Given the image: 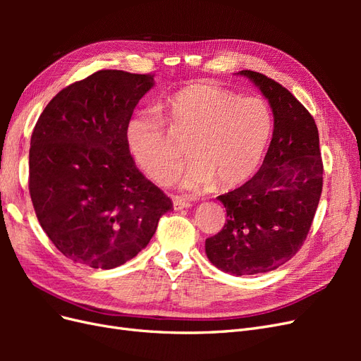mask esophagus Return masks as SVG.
I'll return each instance as SVG.
<instances>
[{
    "label": "esophagus",
    "instance_id": "esophagus-1",
    "mask_svg": "<svg viewBox=\"0 0 361 361\" xmlns=\"http://www.w3.org/2000/svg\"><path fill=\"white\" fill-rule=\"evenodd\" d=\"M173 206H174V209H176V211H180V209H187V207L191 206V203L187 202V200H183V199L176 197L173 200Z\"/></svg>",
    "mask_w": 361,
    "mask_h": 361
}]
</instances>
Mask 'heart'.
<instances>
[{
    "label": "heart",
    "mask_w": 361,
    "mask_h": 361,
    "mask_svg": "<svg viewBox=\"0 0 361 361\" xmlns=\"http://www.w3.org/2000/svg\"><path fill=\"white\" fill-rule=\"evenodd\" d=\"M166 105L171 125L190 133L185 150L191 158L171 176L180 190L199 192L215 180L232 187L256 170L272 134V114L264 99L238 97L215 82H194L174 92ZM126 141L152 179L164 182L170 176L179 150L167 138L158 111L134 114Z\"/></svg>",
    "instance_id": "1"
}]
</instances>
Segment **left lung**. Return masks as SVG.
Returning a JSON list of instances; mask_svg holds the SVG:
<instances>
[{"instance_id":"1","label":"left lung","mask_w":361,"mask_h":361,"mask_svg":"<svg viewBox=\"0 0 361 361\" xmlns=\"http://www.w3.org/2000/svg\"><path fill=\"white\" fill-rule=\"evenodd\" d=\"M268 101L274 129L259 171L218 195L227 212L223 231L207 238L211 264L232 276L279 268L301 248L322 192L318 128L289 90L268 76L241 71Z\"/></svg>"}]
</instances>
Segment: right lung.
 <instances>
[{"instance_id":"add662e5","label":"right lung","mask_w":361,"mask_h":361,"mask_svg":"<svg viewBox=\"0 0 361 361\" xmlns=\"http://www.w3.org/2000/svg\"><path fill=\"white\" fill-rule=\"evenodd\" d=\"M154 85V75L99 71L54 96L32 130L31 202L43 232L76 264L123 265L173 209L126 141L135 106Z\"/></svg>"}]
</instances>
